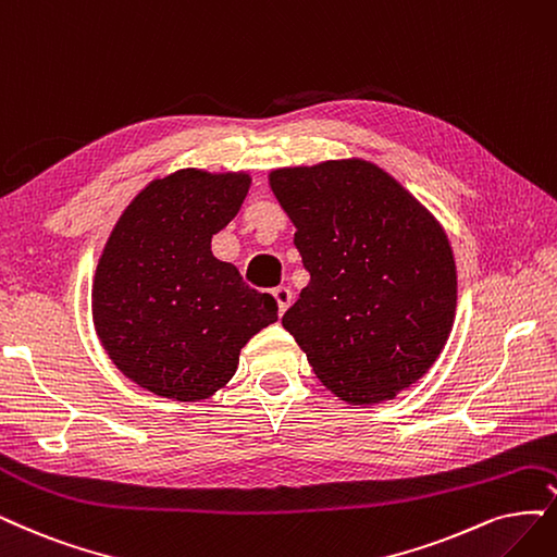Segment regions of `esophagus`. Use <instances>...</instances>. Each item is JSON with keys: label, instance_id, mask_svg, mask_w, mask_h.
<instances>
[{"label": "esophagus", "instance_id": "obj_1", "mask_svg": "<svg viewBox=\"0 0 557 557\" xmlns=\"http://www.w3.org/2000/svg\"><path fill=\"white\" fill-rule=\"evenodd\" d=\"M273 298H275V302H277V312L284 314V312L292 307L294 294H292L289 286H277V289H273Z\"/></svg>", "mask_w": 557, "mask_h": 557}]
</instances>
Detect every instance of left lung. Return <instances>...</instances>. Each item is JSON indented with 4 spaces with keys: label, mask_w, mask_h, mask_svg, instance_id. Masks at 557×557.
<instances>
[{
    "label": "left lung",
    "mask_w": 557,
    "mask_h": 557,
    "mask_svg": "<svg viewBox=\"0 0 557 557\" xmlns=\"http://www.w3.org/2000/svg\"><path fill=\"white\" fill-rule=\"evenodd\" d=\"M268 183L310 273L282 325L346 404L395 399L455 323L457 265L441 222L362 158L273 170Z\"/></svg>",
    "instance_id": "left-lung-1"
}]
</instances>
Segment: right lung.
Segmentation results:
<instances>
[{
    "mask_svg": "<svg viewBox=\"0 0 557 557\" xmlns=\"http://www.w3.org/2000/svg\"><path fill=\"white\" fill-rule=\"evenodd\" d=\"M250 183L247 172L195 168L153 178L98 259L96 335L119 372L158 397H213L236 374L240 348L277 321L275 298L211 252Z\"/></svg>",
    "mask_w": 557,
    "mask_h": 557,
    "instance_id": "obj_1",
    "label": "right lung"
}]
</instances>
